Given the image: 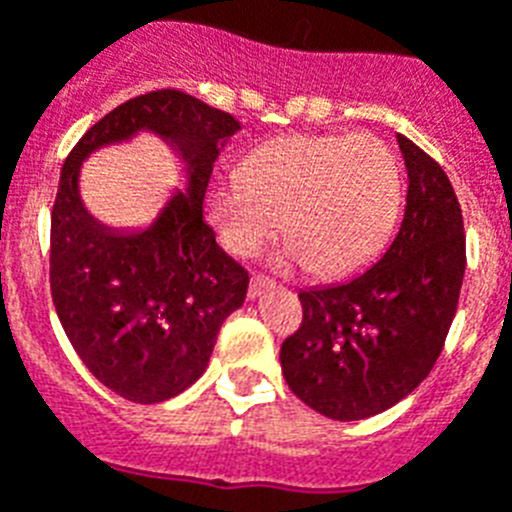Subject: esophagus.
Here are the masks:
<instances>
[{
    "label": "esophagus",
    "mask_w": 512,
    "mask_h": 512,
    "mask_svg": "<svg viewBox=\"0 0 512 512\" xmlns=\"http://www.w3.org/2000/svg\"><path fill=\"white\" fill-rule=\"evenodd\" d=\"M274 285V280H269L266 274H253L251 277V285H248V298H259L264 290H269V287Z\"/></svg>",
    "instance_id": "obj_1"
}]
</instances>
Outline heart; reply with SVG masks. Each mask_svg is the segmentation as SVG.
Instances as JSON below:
<instances>
[{
  "label": "heart",
  "mask_w": 512,
  "mask_h": 512,
  "mask_svg": "<svg viewBox=\"0 0 512 512\" xmlns=\"http://www.w3.org/2000/svg\"><path fill=\"white\" fill-rule=\"evenodd\" d=\"M222 243L253 256L282 230L290 261L319 277L369 264L400 211V172L382 143L366 135H287L246 156L243 175L217 180L209 196Z\"/></svg>",
  "instance_id": "obj_1"
}]
</instances>
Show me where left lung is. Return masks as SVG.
<instances>
[{
    "label": "left lung",
    "instance_id": "8db88e82",
    "mask_svg": "<svg viewBox=\"0 0 512 512\" xmlns=\"http://www.w3.org/2000/svg\"><path fill=\"white\" fill-rule=\"evenodd\" d=\"M408 170L400 230L377 264L298 293L303 322L282 342L287 387L335 421L377 416L429 377L458 308L466 232L445 170L398 135Z\"/></svg>",
    "mask_w": 512,
    "mask_h": 512
}]
</instances>
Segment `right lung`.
<instances>
[{"mask_svg": "<svg viewBox=\"0 0 512 512\" xmlns=\"http://www.w3.org/2000/svg\"><path fill=\"white\" fill-rule=\"evenodd\" d=\"M141 129L176 146L189 164V188L151 228L120 233L96 223L79 201V164ZM238 130L232 114L162 88L104 114L62 164L52 209V301L86 369L130 403H162L188 390L209 366L222 322L246 301L248 272L217 246L204 219L211 167Z\"/></svg>", "mask_w": 512, "mask_h": 512, "instance_id": "add662e5", "label": "right lung"}]
</instances>
